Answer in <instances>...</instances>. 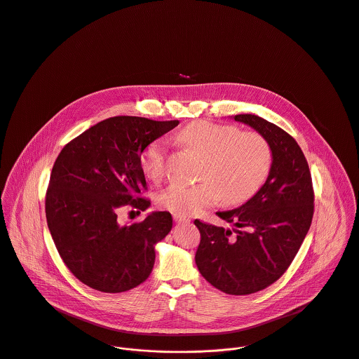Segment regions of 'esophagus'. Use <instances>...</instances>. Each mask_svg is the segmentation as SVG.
<instances>
[{"mask_svg":"<svg viewBox=\"0 0 359 359\" xmlns=\"http://www.w3.org/2000/svg\"><path fill=\"white\" fill-rule=\"evenodd\" d=\"M173 219H175V222H177V224L190 222V219H189L187 217H183V215H173Z\"/></svg>","mask_w":359,"mask_h":359,"instance_id":"34e87169","label":"esophagus"}]
</instances>
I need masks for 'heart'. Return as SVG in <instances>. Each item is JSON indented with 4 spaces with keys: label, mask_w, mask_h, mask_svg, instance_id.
<instances>
[{
    "label": "heart",
    "mask_w": 359,
    "mask_h": 359,
    "mask_svg": "<svg viewBox=\"0 0 359 359\" xmlns=\"http://www.w3.org/2000/svg\"><path fill=\"white\" fill-rule=\"evenodd\" d=\"M179 140L204 162L197 184L175 182L158 194V205L175 215H194L221 198L226 204L243 203L259 191L271 169V147L255 131L200 120L184 127ZM166 161L168 144L162 138L151 141L140 158L144 175L152 182L165 176Z\"/></svg>",
    "instance_id": "b5f03b06"
}]
</instances>
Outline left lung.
Masks as SVG:
<instances>
[{
	"label": "left lung",
	"mask_w": 359,
	"mask_h": 359,
	"mask_svg": "<svg viewBox=\"0 0 359 359\" xmlns=\"http://www.w3.org/2000/svg\"><path fill=\"white\" fill-rule=\"evenodd\" d=\"M270 144L273 163L263 187L242 207L217 212L233 231L196 219L201 241L196 264L201 276L229 295H249L274 284L295 259L313 218L315 191L298 142L255 114H238Z\"/></svg>",
	"instance_id": "1"
}]
</instances>
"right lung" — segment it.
<instances>
[{
    "instance_id": "add662e5",
    "label": "right lung",
    "mask_w": 359,
    "mask_h": 359,
    "mask_svg": "<svg viewBox=\"0 0 359 359\" xmlns=\"http://www.w3.org/2000/svg\"><path fill=\"white\" fill-rule=\"evenodd\" d=\"M177 120L135 116L106 118L69 141L58 154L46 191V219L68 270L85 285L118 294L144 283L155 263V243L172 229L168 211L118 225L124 207L144 211V148Z\"/></svg>"
}]
</instances>
